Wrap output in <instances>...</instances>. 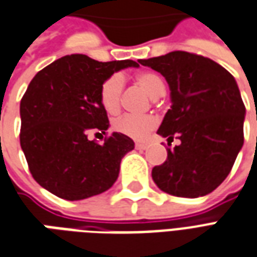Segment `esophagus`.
Here are the masks:
<instances>
[{"instance_id":"obj_1","label":"esophagus","mask_w":257,"mask_h":257,"mask_svg":"<svg viewBox=\"0 0 257 257\" xmlns=\"http://www.w3.org/2000/svg\"><path fill=\"white\" fill-rule=\"evenodd\" d=\"M136 148H138V150H142V151H143V150H147L148 144L147 143H136Z\"/></svg>"}]
</instances>
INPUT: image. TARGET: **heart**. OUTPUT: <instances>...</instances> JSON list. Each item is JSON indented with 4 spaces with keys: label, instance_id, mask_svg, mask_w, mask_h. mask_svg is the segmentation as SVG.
Listing matches in <instances>:
<instances>
[{
    "label": "heart",
    "instance_id": "b5f03b06",
    "mask_svg": "<svg viewBox=\"0 0 257 257\" xmlns=\"http://www.w3.org/2000/svg\"><path fill=\"white\" fill-rule=\"evenodd\" d=\"M135 80L153 99L165 92V83L153 72H142L135 76ZM123 81L119 75L107 77L100 84L99 100L102 107L109 114H117L121 107V94ZM158 119L154 115H122L113 121V129L115 132L125 135L135 140H143L153 132L157 126Z\"/></svg>",
    "mask_w": 257,
    "mask_h": 257
}]
</instances>
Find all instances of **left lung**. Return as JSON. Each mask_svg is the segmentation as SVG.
I'll list each match as a JSON object with an SVG mask.
<instances>
[{
  "mask_svg": "<svg viewBox=\"0 0 257 257\" xmlns=\"http://www.w3.org/2000/svg\"><path fill=\"white\" fill-rule=\"evenodd\" d=\"M166 79L172 106L158 134L181 140L153 169L159 189L180 197L206 196L223 182L244 144L245 106L229 72L188 51L139 60Z\"/></svg>",
  "mask_w": 257,
  "mask_h": 257,
  "instance_id": "left-lung-1",
  "label": "left lung"
}]
</instances>
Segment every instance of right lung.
Masks as SVG:
<instances>
[{
	"label": "right lung",
	"mask_w": 257,
	"mask_h": 257,
	"mask_svg": "<svg viewBox=\"0 0 257 257\" xmlns=\"http://www.w3.org/2000/svg\"><path fill=\"white\" fill-rule=\"evenodd\" d=\"M129 66L139 64L70 54L39 70L28 85L20 102V146L34 180L53 195L83 200L113 187L134 140L114 132L98 144L88 135L109 128L100 84Z\"/></svg>",
	"instance_id": "obj_1"
}]
</instances>
